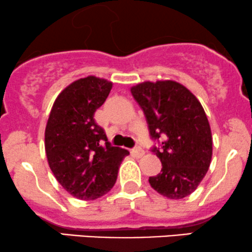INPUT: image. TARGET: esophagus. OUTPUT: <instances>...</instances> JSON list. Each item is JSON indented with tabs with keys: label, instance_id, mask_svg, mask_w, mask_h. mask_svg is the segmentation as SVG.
Listing matches in <instances>:
<instances>
[{
	"label": "esophagus",
	"instance_id": "esophagus-1",
	"mask_svg": "<svg viewBox=\"0 0 252 252\" xmlns=\"http://www.w3.org/2000/svg\"><path fill=\"white\" fill-rule=\"evenodd\" d=\"M132 153H133V155L138 158H142V156L145 155V150H143L141 147H135V148L132 150Z\"/></svg>",
	"mask_w": 252,
	"mask_h": 252
}]
</instances>
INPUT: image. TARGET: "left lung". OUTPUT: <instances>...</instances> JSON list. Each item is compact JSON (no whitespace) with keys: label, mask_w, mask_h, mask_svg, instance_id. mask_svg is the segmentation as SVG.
I'll return each instance as SVG.
<instances>
[{"label":"left lung","mask_w":252,"mask_h":252,"mask_svg":"<svg viewBox=\"0 0 252 252\" xmlns=\"http://www.w3.org/2000/svg\"><path fill=\"white\" fill-rule=\"evenodd\" d=\"M148 124L150 138L161 140L152 150L161 159L149 184L169 199L190 195L207 174L212 159V132L201 104L176 81L139 83L130 88Z\"/></svg>","instance_id":"1"}]
</instances>
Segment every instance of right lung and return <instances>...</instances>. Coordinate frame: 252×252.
<instances>
[{
    "label": "right lung",
    "instance_id": "obj_1",
    "mask_svg": "<svg viewBox=\"0 0 252 252\" xmlns=\"http://www.w3.org/2000/svg\"><path fill=\"white\" fill-rule=\"evenodd\" d=\"M112 82L96 76L75 81L61 91L45 129L48 165L62 188L81 200L106 194L116 184L126 149L112 147L94 122Z\"/></svg>",
    "mask_w": 252,
    "mask_h": 252
}]
</instances>
